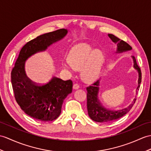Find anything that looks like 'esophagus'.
<instances>
[{
  "label": "esophagus",
  "mask_w": 151,
  "mask_h": 151,
  "mask_svg": "<svg viewBox=\"0 0 151 151\" xmlns=\"http://www.w3.org/2000/svg\"><path fill=\"white\" fill-rule=\"evenodd\" d=\"M79 88H80L79 84H78V83H75L74 85H73V89H79Z\"/></svg>",
  "instance_id": "34e87169"
}]
</instances>
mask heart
<instances>
[{
	"mask_svg": "<svg viewBox=\"0 0 151 151\" xmlns=\"http://www.w3.org/2000/svg\"><path fill=\"white\" fill-rule=\"evenodd\" d=\"M68 64L65 68L81 69L82 79L92 82L99 78L105 60L104 55L90 45L82 43L73 46L68 55Z\"/></svg>",
	"mask_w": 151,
	"mask_h": 151,
	"instance_id": "b5f03b06",
	"label": "heart"
}]
</instances>
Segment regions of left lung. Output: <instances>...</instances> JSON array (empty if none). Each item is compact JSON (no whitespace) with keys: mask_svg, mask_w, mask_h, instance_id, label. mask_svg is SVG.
I'll list each match as a JSON object with an SVG mask.
<instances>
[{"mask_svg":"<svg viewBox=\"0 0 151 151\" xmlns=\"http://www.w3.org/2000/svg\"><path fill=\"white\" fill-rule=\"evenodd\" d=\"M108 36L111 39V40L117 44L116 52H122L132 50V47L128 44L126 42L122 40L118 37H115L113 34H109ZM133 63H134V68L137 70L138 72V85L137 87V90H139L140 87V83L142 82V72L139 66L136 63V58L132 56ZM99 80H97L92 86L87 87V107L88 114L91 119L93 121H95L100 123H107V122H113L117 120L123 116L125 114L131 110L133 105L135 103L136 99H134L132 102L125 108L120 110H109L104 107L101 106V104L99 100ZM137 93V92H136Z\"/></svg>","mask_w":151,"mask_h":151,"instance_id":"8db88e82","label":"left lung"}]
</instances>
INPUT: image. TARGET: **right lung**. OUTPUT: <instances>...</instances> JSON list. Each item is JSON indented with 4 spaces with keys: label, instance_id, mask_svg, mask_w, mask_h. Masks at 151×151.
<instances>
[{
    "label": "right lung",
    "instance_id": "obj_1",
    "mask_svg": "<svg viewBox=\"0 0 151 151\" xmlns=\"http://www.w3.org/2000/svg\"><path fill=\"white\" fill-rule=\"evenodd\" d=\"M67 33V29H60L28 42L21 49L12 71V84L17 102L24 113L35 120L50 122L59 116L64 99L72 92L73 82L53 76L45 83H35L26 75L25 62L31 55L45 51L52 43L61 40Z\"/></svg>",
    "mask_w": 151,
    "mask_h": 151
}]
</instances>
